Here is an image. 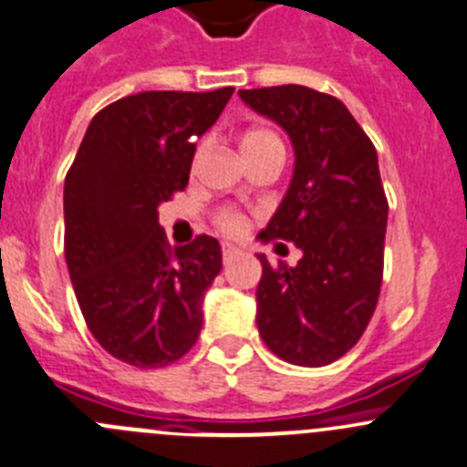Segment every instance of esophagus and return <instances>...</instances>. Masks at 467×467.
Returning a JSON list of instances; mask_svg holds the SVG:
<instances>
[{
  "label": "esophagus",
  "mask_w": 467,
  "mask_h": 467,
  "mask_svg": "<svg viewBox=\"0 0 467 467\" xmlns=\"http://www.w3.org/2000/svg\"><path fill=\"white\" fill-rule=\"evenodd\" d=\"M221 251H223V263H230V260L237 258V255H239V248L234 246V244H228V242L221 246Z\"/></svg>",
  "instance_id": "34e87169"
}]
</instances>
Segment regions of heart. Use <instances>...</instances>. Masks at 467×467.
Masks as SVG:
<instances>
[{
	"mask_svg": "<svg viewBox=\"0 0 467 467\" xmlns=\"http://www.w3.org/2000/svg\"><path fill=\"white\" fill-rule=\"evenodd\" d=\"M254 145H281V140H278L276 133H272V130L254 129L244 135L242 147ZM216 223H219V228L228 234H242L244 228H246V219H244L239 212H234V209H223V212L216 216Z\"/></svg>",
	"mask_w": 467,
	"mask_h": 467,
	"instance_id": "heart-1",
	"label": "heart"
}]
</instances>
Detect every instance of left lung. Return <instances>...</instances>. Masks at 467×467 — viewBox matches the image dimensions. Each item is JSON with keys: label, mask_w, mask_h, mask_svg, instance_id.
<instances>
[{"label": "left lung", "mask_w": 467, "mask_h": 467, "mask_svg": "<svg viewBox=\"0 0 467 467\" xmlns=\"http://www.w3.org/2000/svg\"><path fill=\"white\" fill-rule=\"evenodd\" d=\"M293 142L295 172L260 239L302 248L267 263L255 290L260 337L287 364L327 366L361 338L380 297L387 204L378 154L338 99L302 85L239 89Z\"/></svg>", "instance_id": "left-lung-1"}]
</instances>
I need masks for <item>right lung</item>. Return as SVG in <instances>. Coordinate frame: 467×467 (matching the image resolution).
I'll return each mask as SVG.
<instances>
[{
	"label": "right lung",
	"instance_id": "add662e5",
	"mask_svg": "<svg viewBox=\"0 0 467 467\" xmlns=\"http://www.w3.org/2000/svg\"><path fill=\"white\" fill-rule=\"evenodd\" d=\"M234 87L142 91L96 112L64 182V255L89 332L135 368L174 364L198 341L221 246L170 248L159 204L189 184L195 138Z\"/></svg>",
	"mask_w": 467,
	"mask_h": 467
}]
</instances>
